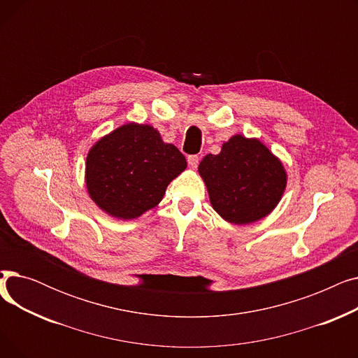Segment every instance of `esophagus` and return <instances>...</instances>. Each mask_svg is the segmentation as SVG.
<instances>
[{
	"mask_svg": "<svg viewBox=\"0 0 358 358\" xmlns=\"http://www.w3.org/2000/svg\"><path fill=\"white\" fill-rule=\"evenodd\" d=\"M187 161H189V165L196 169L197 165H199V161H200V157L199 155H190L189 158H187Z\"/></svg>",
	"mask_w": 358,
	"mask_h": 358,
	"instance_id": "obj_1",
	"label": "esophagus"
}]
</instances>
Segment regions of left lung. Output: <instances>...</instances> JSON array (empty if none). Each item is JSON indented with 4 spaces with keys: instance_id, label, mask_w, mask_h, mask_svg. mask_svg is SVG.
Masks as SVG:
<instances>
[{
    "instance_id": "obj_1",
    "label": "left lung",
    "mask_w": 358,
    "mask_h": 358,
    "mask_svg": "<svg viewBox=\"0 0 358 358\" xmlns=\"http://www.w3.org/2000/svg\"><path fill=\"white\" fill-rule=\"evenodd\" d=\"M212 208L229 223L248 224L268 216L286 190L281 161L257 138L232 136L217 155L199 165Z\"/></svg>"
}]
</instances>
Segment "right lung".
<instances>
[{"label":"right lung","mask_w":358,"mask_h":358,"mask_svg":"<svg viewBox=\"0 0 358 358\" xmlns=\"http://www.w3.org/2000/svg\"><path fill=\"white\" fill-rule=\"evenodd\" d=\"M187 168L184 155L149 124L127 123L92 145L85 162L91 200L107 215L129 220L154 209L168 184Z\"/></svg>","instance_id":"add662e5"}]
</instances>
